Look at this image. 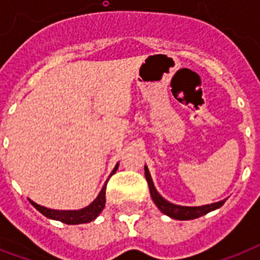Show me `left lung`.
I'll return each mask as SVG.
<instances>
[{"label":"left lung","instance_id":"8db88e82","mask_svg":"<svg viewBox=\"0 0 260 260\" xmlns=\"http://www.w3.org/2000/svg\"><path fill=\"white\" fill-rule=\"evenodd\" d=\"M144 174H146V179L148 182V187H150L151 197H152V201L155 202V205L158 206V209L162 212V213L167 214L169 217L175 218V220H193V218H198L204 216V214L209 213L212 210L218 209L220 206L224 205L225 200L222 201L214 202V204H210V205H202V206H181L175 205V204H171L167 200L160 196L158 193V190L155 189L154 182H152V178H151V174L147 169V166H144Z\"/></svg>","mask_w":260,"mask_h":260}]
</instances>
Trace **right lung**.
I'll return each mask as SVG.
<instances>
[{
  "mask_svg": "<svg viewBox=\"0 0 260 260\" xmlns=\"http://www.w3.org/2000/svg\"><path fill=\"white\" fill-rule=\"evenodd\" d=\"M118 165H116V167L113 169L112 174L113 175L117 170ZM105 190H106V183L104 185V187L101 189L100 194L97 196V198L94 200L89 206L83 208V209L79 210H55V209H48V208H44L42 205H38L36 202L30 201L32 205L36 208V209L40 212L42 214H44L46 217L51 218V220H58V221H62L64 224H70V225H75V224H85V222L93 221L97 218V216L102 212V209L105 208Z\"/></svg>",
  "mask_w": 260,
  "mask_h": 260,
  "instance_id": "1",
  "label": "right lung"
}]
</instances>
